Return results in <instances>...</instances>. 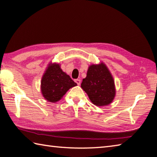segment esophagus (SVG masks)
<instances>
[{
    "label": "esophagus",
    "mask_w": 157,
    "mask_h": 157,
    "mask_svg": "<svg viewBox=\"0 0 157 157\" xmlns=\"http://www.w3.org/2000/svg\"><path fill=\"white\" fill-rule=\"evenodd\" d=\"M75 82H76L77 84H78V85H79L80 84V83H81V80L80 79H75Z\"/></svg>",
    "instance_id": "34e87169"
}]
</instances>
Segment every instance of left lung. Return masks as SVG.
I'll use <instances>...</instances> for the list:
<instances>
[{
	"label": "left lung",
	"instance_id": "8db88e82",
	"mask_svg": "<svg viewBox=\"0 0 157 157\" xmlns=\"http://www.w3.org/2000/svg\"><path fill=\"white\" fill-rule=\"evenodd\" d=\"M81 87L90 101L98 106L109 105L116 95L113 77L104 62L88 67L86 77L82 80Z\"/></svg>",
	"mask_w": 157,
	"mask_h": 157
}]
</instances>
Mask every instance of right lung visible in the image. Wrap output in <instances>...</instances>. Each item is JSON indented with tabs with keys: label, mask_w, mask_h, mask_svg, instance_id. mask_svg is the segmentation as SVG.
<instances>
[{
	"label": "right lung",
	"mask_w": 157,
	"mask_h": 157,
	"mask_svg": "<svg viewBox=\"0 0 157 157\" xmlns=\"http://www.w3.org/2000/svg\"><path fill=\"white\" fill-rule=\"evenodd\" d=\"M77 86L58 63L51 62L42 77L40 90L43 98L49 102L58 101L71 88Z\"/></svg>",
	"instance_id": "1"
}]
</instances>
